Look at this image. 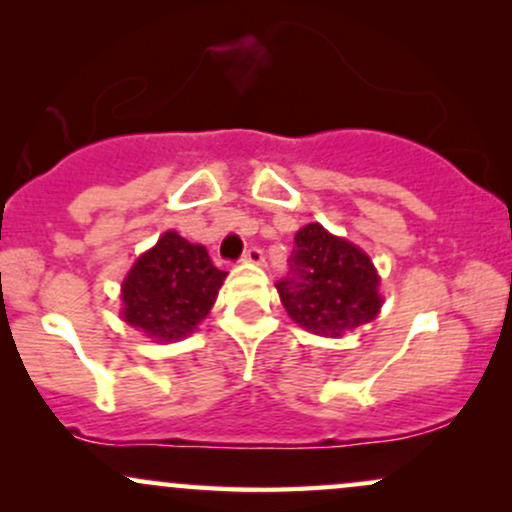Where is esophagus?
Wrapping results in <instances>:
<instances>
[{
    "mask_svg": "<svg viewBox=\"0 0 512 512\" xmlns=\"http://www.w3.org/2000/svg\"><path fill=\"white\" fill-rule=\"evenodd\" d=\"M243 262H250V264H262V262H264V252H262L260 248H255V245H252V248L245 250Z\"/></svg>",
    "mask_w": 512,
    "mask_h": 512,
    "instance_id": "esophagus-1",
    "label": "esophagus"
}]
</instances>
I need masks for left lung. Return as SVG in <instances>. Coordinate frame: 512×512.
Instances as JSON below:
<instances>
[{
	"label": "left lung",
	"mask_w": 512,
	"mask_h": 512,
	"mask_svg": "<svg viewBox=\"0 0 512 512\" xmlns=\"http://www.w3.org/2000/svg\"><path fill=\"white\" fill-rule=\"evenodd\" d=\"M289 274L276 281L286 313L303 330L342 337L380 313V276L361 248L308 223L293 238Z\"/></svg>",
	"instance_id": "1"
}]
</instances>
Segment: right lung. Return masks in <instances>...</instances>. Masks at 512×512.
I'll list each match as a JSON object with an SVG mask.
<instances>
[{"label": "right lung", "instance_id": "1", "mask_svg": "<svg viewBox=\"0 0 512 512\" xmlns=\"http://www.w3.org/2000/svg\"><path fill=\"white\" fill-rule=\"evenodd\" d=\"M223 279L204 245L163 233L122 281V320L156 342H178L209 315Z\"/></svg>", "mask_w": 512, "mask_h": 512}]
</instances>
